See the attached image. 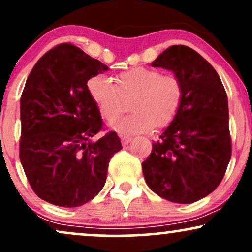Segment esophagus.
Masks as SVG:
<instances>
[{"label":"esophagus","instance_id":"34e87169","mask_svg":"<svg viewBox=\"0 0 252 252\" xmlns=\"http://www.w3.org/2000/svg\"><path fill=\"white\" fill-rule=\"evenodd\" d=\"M120 137H121V141H122L123 146H126V144L131 142V140H132L131 136L126 135V134H120Z\"/></svg>","mask_w":252,"mask_h":252}]
</instances>
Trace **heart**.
<instances>
[{
    "label": "heart",
    "mask_w": 252,
    "mask_h": 252,
    "mask_svg": "<svg viewBox=\"0 0 252 252\" xmlns=\"http://www.w3.org/2000/svg\"><path fill=\"white\" fill-rule=\"evenodd\" d=\"M88 90L106 121L116 120L124 110L123 98L132 97L131 114L111 126L122 134H141L152 131L155 126H169L178 116L184 99V88L178 77L142 66L120 73L115 84L104 74H96L89 79Z\"/></svg>",
    "instance_id": "b5f03b06"
}]
</instances>
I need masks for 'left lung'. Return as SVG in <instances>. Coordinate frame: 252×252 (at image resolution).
<instances>
[{"mask_svg": "<svg viewBox=\"0 0 252 252\" xmlns=\"http://www.w3.org/2000/svg\"><path fill=\"white\" fill-rule=\"evenodd\" d=\"M152 66L172 71L181 80L184 99L142 162L143 175L161 198L190 204L219 186L230 162L226 92L211 63L187 46H170Z\"/></svg>", "mask_w": 252, "mask_h": 252, "instance_id": "8db88e82", "label": "left lung"}]
</instances>
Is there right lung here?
<instances>
[{
  "label": "right lung",
  "instance_id": "right-lung-1",
  "mask_svg": "<svg viewBox=\"0 0 252 252\" xmlns=\"http://www.w3.org/2000/svg\"><path fill=\"white\" fill-rule=\"evenodd\" d=\"M109 67L71 43L37 60L21 99L20 161L42 200L78 207L92 200L106 181L110 158L122 149L115 131L98 141L103 121L88 80Z\"/></svg>",
  "mask_w": 252,
  "mask_h": 252
}]
</instances>
